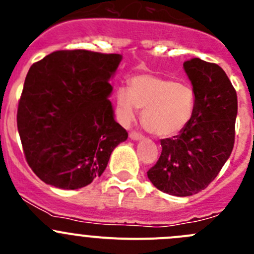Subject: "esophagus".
<instances>
[{"mask_svg":"<svg viewBox=\"0 0 254 254\" xmlns=\"http://www.w3.org/2000/svg\"><path fill=\"white\" fill-rule=\"evenodd\" d=\"M129 137L131 140H134V141H137V140H141L142 139V135L139 134V132H136V131H131L129 134Z\"/></svg>","mask_w":254,"mask_h":254,"instance_id":"34e87169","label":"esophagus"}]
</instances>
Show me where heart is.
Returning <instances> with one entry per match:
<instances>
[{
    "label": "heart",
    "mask_w": 254,
    "mask_h": 254,
    "mask_svg": "<svg viewBox=\"0 0 254 254\" xmlns=\"http://www.w3.org/2000/svg\"><path fill=\"white\" fill-rule=\"evenodd\" d=\"M118 117L129 124L143 109L142 124L156 136H171L181 131L191 119L195 94L188 84L152 75L135 76L130 88L115 91Z\"/></svg>",
    "instance_id": "heart-1"
}]
</instances>
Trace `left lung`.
<instances>
[{"label": "left lung", "mask_w": 254, "mask_h": 254, "mask_svg": "<svg viewBox=\"0 0 254 254\" xmlns=\"http://www.w3.org/2000/svg\"><path fill=\"white\" fill-rule=\"evenodd\" d=\"M183 67L195 94L193 115L178 135L161 140L147 172L158 190L176 196L199 193L216 178L234 148L237 117L236 91L219 65L195 58Z\"/></svg>", "instance_id": "1"}]
</instances>
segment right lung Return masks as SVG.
Listing matches in <instances>:
<instances>
[{
	"mask_svg": "<svg viewBox=\"0 0 254 254\" xmlns=\"http://www.w3.org/2000/svg\"><path fill=\"white\" fill-rule=\"evenodd\" d=\"M123 56L60 50L30 66L17 125L28 165L44 183L78 189L101 177L127 139L109 101Z\"/></svg>",
	"mask_w": 254,
	"mask_h": 254,
	"instance_id": "1",
	"label": "right lung"
}]
</instances>
